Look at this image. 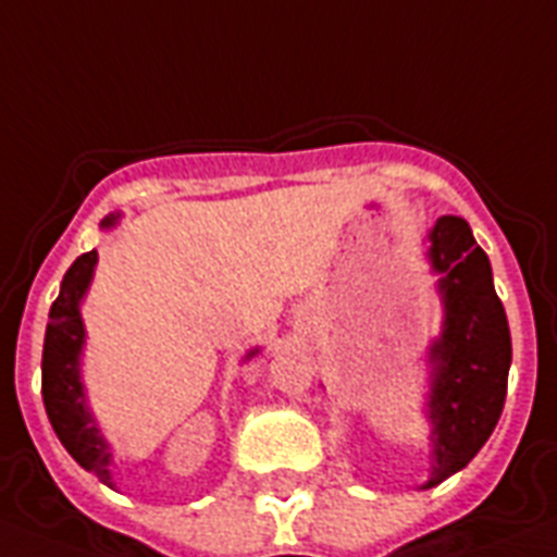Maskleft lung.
Wrapping results in <instances>:
<instances>
[{
	"label": "left lung",
	"instance_id": "obj_1",
	"mask_svg": "<svg viewBox=\"0 0 557 557\" xmlns=\"http://www.w3.org/2000/svg\"><path fill=\"white\" fill-rule=\"evenodd\" d=\"M429 263L440 274L443 333L429 347L432 476L423 487L462 471L485 446L505 409L512 359L491 260L473 240L471 226L457 215H443L429 232Z\"/></svg>",
	"mask_w": 557,
	"mask_h": 557
}]
</instances>
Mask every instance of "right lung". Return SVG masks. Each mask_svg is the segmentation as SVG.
<instances>
[{
    "mask_svg": "<svg viewBox=\"0 0 557 557\" xmlns=\"http://www.w3.org/2000/svg\"><path fill=\"white\" fill-rule=\"evenodd\" d=\"M117 221L120 212H111L100 221V226L111 230ZM95 263H98L95 249L81 255L64 274L61 294L52 302L45 333V356H41V395H45L47 418L72 459L95 473L103 485L114 487V480H111L114 457H111L109 443L103 440L89 406H86L84 381H81V352H84L86 338L81 299L89 292ZM258 350H251L249 356Z\"/></svg>",
    "mask_w": 557,
    "mask_h": 557,
    "instance_id": "1",
    "label": "right lung"
}]
</instances>
